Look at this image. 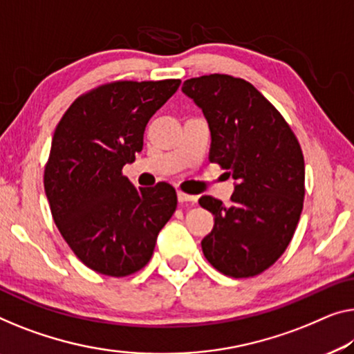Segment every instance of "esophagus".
Returning <instances> with one entry per match:
<instances>
[{"instance_id": "esophagus-1", "label": "esophagus", "mask_w": 354, "mask_h": 354, "mask_svg": "<svg viewBox=\"0 0 354 354\" xmlns=\"http://www.w3.org/2000/svg\"><path fill=\"white\" fill-rule=\"evenodd\" d=\"M178 200H179V203L195 202V200H197V197H194V195H189V194H184L181 191H178Z\"/></svg>"}]
</instances>
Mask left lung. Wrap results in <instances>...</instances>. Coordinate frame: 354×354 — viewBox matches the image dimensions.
<instances>
[{
  "mask_svg": "<svg viewBox=\"0 0 354 354\" xmlns=\"http://www.w3.org/2000/svg\"><path fill=\"white\" fill-rule=\"evenodd\" d=\"M183 93L207 119L209 162L235 179L232 207L203 195L214 214L202 250L227 277L259 275L278 261L297 227L305 195L302 149L275 106L243 79L209 75L187 79Z\"/></svg>",
  "mask_w": 354,
  "mask_h": 354,
  "instance_id": "left-lung-1",
  "label": "left lung"
}]
</instances>
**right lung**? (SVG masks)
Instances as JSON below:
<instances>
[{
	"label": "right lung",
	"mask_w": 354,
	"mask_h": 354,
	"mask_svg": "<svg viewBox=\"0 0 354 354\" xmlns=\"http://www.w3.org/2000/svg\"><path fill=\"white\" fill-rule=\"evenodd\" d=\"M179 84H106L79 97L57 125L44 170L46 197L73 252L102 275L127 277L143 268L175 213L170 184L136 189L122 168L143 149L147 122Z\"/></svg>",
	"instance_id": "right-lung-1"
}]
</instances>
